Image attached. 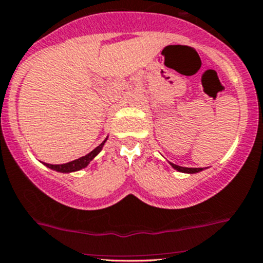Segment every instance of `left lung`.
Masks as SVG:
<instances>
[{"instance_id": "left-lung-1", "label": "left lung", "mask_w": 263, "mask_h": 263, "mask_svg": "<svg viewBox=\"0 0 263 263\" xmlns=\"http://www.w3.org/2000/svg\"><path fill=\"white\" fill-rule=\"evenodd\" d=\"M171 166H173L175 170L180 171V173H186V174H196V173H199V171L203 170V167H183V166L175 165V163H171Z\"/></svg>"}]
</instances>
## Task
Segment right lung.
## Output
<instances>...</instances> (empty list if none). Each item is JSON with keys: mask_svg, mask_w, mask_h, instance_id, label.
Here are the masks:
<instances>
[{"mask_svg": "<svg viewBox=\"0 0 263 263\" xmlns=\"http://www.w3.org/2000/svg\"><path fill=\"white\" fill-rule=\"evenodd\" d=\"M106 140H107V138H106V139L103 140V142L101 143L98 147H96L92 152H89L88 155L83 156V157L78 158V160L71 161V162L62 163V165H52V163H44V165H46L47 167L52 168V170L60 171V173H72V171L82 170V168L87 167L88 163H89L90 161H92L93 158H95L96 156L101 152V149H102V147H103V144H105Z\"/></svg>", "mask_w": 263, "mask_h": 263, "instance_id": "obj_1", "label": "right lung"}]
</instances>
